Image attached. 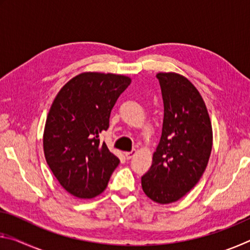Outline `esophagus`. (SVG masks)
Here are the masks:
<instances>
[{
    "instance_id": "34e87169",
    "label": "esophagus",
    "mask_w": 250,
    "mask_h": 250,
    "mask_svg": "<svg viewBox=\"0 0 250 250\" xmlns=\"http://www.w3.org/2000/svg\"><path fill=\"white\" fill-rule=\"evenodd\" d=\"M135 153H137V152H135V150H132V151H131V152H125V159H126V160H130V159H132L133 156L135 155Z\"/></svg>"
}]
</instances>
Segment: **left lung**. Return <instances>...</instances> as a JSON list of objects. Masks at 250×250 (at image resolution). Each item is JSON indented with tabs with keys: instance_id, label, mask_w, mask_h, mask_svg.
<instances>
[{
	"instance_id": "left-lung-1",
	"label": "left lung",
	"mask_w": 250,
	"mask_h": 250,
	"mask_svg": "<svg viewBox=\"0 0 250 250\" xmlns=\"http://www.w3.org/2000/svg\"><path fill=\"white\" fill-rule=\"evenodd\" d=\"M164 118L150 170L141 177L146 195L159 204L179 201L197 184L208 163L213 130L206 105L184 76L159 73Z\"/></svg>"
}]
</instances>
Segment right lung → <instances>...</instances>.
<instances>
[{
	"label": "right lung",
	"instance_id": "right-lung-1",
	"mask_svg": "<svg viewBox=\"0 0 250 250\" xmlns=\"http://www.w3.org/2000/svg\"><path fill=\"white\" fill-rule=\"evenodd\" d=\"M131 83L126 76L83 73L54 99L46 119L45 159L62 188L78 198H92L107 188L120 160L100 142L117 99Z\"/></svg>",
	"mask_w": 250,
	"mask_h": 250
}]
</instances>
